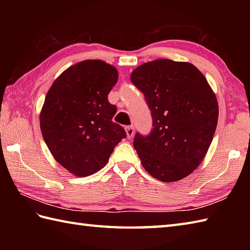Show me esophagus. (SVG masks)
Returning a JSON list of instances; mask_svg holds the SVG:
<instances>
[{
    "label": "esophagus",
    "mask_w": 250,
    "mask_h": 250,
    "mask_svg": "<svg viewBox=\"0 0 250 250\" xmlns=\"http://www.w3.org/2000/svg\"><path fill=\"white\" fill-rule=\"evenodd\" d=\"M125 132H126V136H128L129 140L133 139L134 133H135L134 126H125Z\"/></svg>",
    "instance_id": "obj_1"
}]
</instances>
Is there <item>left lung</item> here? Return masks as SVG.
Returning <instances> with one entry per match:
<instances>
[{
    "instance_id": "left-lung-1",
    "label": "left lung",
    "mask_w": 250,
    "mask_h": 250,
    "mask_svg": "<svg viewBox=\"0 0 250 250\" xmlns=\"http://www.w3.org/2000/svg\"><path fill=\"white\" fill-rule=\"evenodd\" d=\"M131 82L144 93L153 120L133 147L143 167L163 183L187 177L205 158L218 122V101L207 79L189 62L143 63Z\"/></svg>"
}]
</instances>
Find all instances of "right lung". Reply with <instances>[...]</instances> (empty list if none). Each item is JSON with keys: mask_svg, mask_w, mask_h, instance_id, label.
<instances>
[{"mask_svg": "<svg viewBox=\"0 0 250 250\" xmlns=\"http://www.w3.org/2000/svg\"><path fill=\"white\" fill-rule=\"evenodd\" d=\"M118 71L102 60L67 67L46 94L40 114L44 141L55 160L77 177L100 171L125 131L115 124L108 93Z\"/></svg>", "mask_w": 250, "mask_h": 250, "instance_id": "obj_1", "label": "right lung"}]
</instances>
